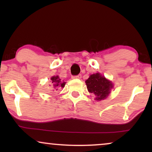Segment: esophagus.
I'll use <instances>...</instances> for the list:
<instances>
[{"label": "esophagus", "mask_w": 152, "mask_h": 152, "mask_svg": "<svg viewBox=\"0 0 152 152\" xmlns=\"http://www.w3.org/2000/svg\"><path fill=\"white\" fill-rule=\"evenodd\" d=\"M73 78H75V79H81V78H82V75L80 74V75H78L75 76Z\"/></svg>", "instance_id": "obj_1"}]
</instances>
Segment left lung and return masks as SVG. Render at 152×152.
<instances>
[{
    "mask_svg": "<svg viewBox=\"0 0 152 152\" xmlns=\"http://www.w3.org/2000/svg\"><path fill=\"white\" fill-rule=\"evenodd\" d=\"M85 82L88 92L95 94L96 96L95 100L98 101L107 98L111 89L113 87L111 81L108 80L104 76L101 75L98 72L91 75Z\"/></svg>",
    "mask_w": 152,
    "mask_h": 152,
    "instance_id": "1",
    "label": "left lung"
}]
</instances>
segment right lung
<instances>
[{
    "mask_svg": "<svg viewBox=\"0 0 152 152\" xmlns=\"http://www.w3.org/2000/svg\"><path fill=\"white\" fill-rule=\"evenodd\" d=\"M50 80L52 82V84L53 85V87L57 91L58 90V88H64V87L65 86L66 82H64V81H61L59 76L56 75V76L52 77L50 78Z\"/></svg>",
    "mask_w": 152,
    "mask_h": 152,
    "instance_id": "add662e5",
    "label": "right lung"
}]
</instances>
